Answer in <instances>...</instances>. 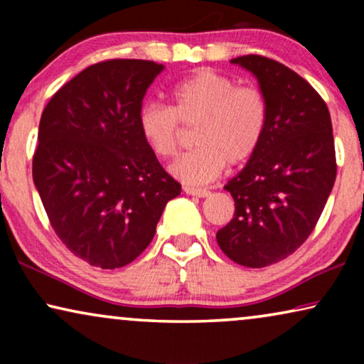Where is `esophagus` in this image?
<instances>
[{
    "label": "esophagus",
    "mask_w": 364,
    "mask_h": 364,
    "mask_svg": "<svg viewBox=\"0 0 364 364\" xmlns=\"http://www.w3.org/2000/svg\"><path fill=\"white\" fill-rule=\"evenodd\" d=\"M183 192L187 193V196H193V197H208L210 196V192L207 191V188H197V187H183Z\"/></svg>",
    "instance_id": "1"
}]
</instances>
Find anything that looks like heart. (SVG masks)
<instances>
[{
  "label": "heart",
  "mask_w": 364,
  "mask_h": 364,
  "mask_svg": "<svg viewBox=\"0 0 364 364\" xmlns=\"http://www.w3.org/2000/svg\"><path fill=\"white\" fill-rule=\"evenodd\" d=\"M173 106L144 104L137 124L149 149L172 157L178 149V121L196 126V151L178 157L171 173L202 186L220 176L227 162H247L258 151L267 131L268 107L257 87L237 86L225 74L202 68L172 87Z\"/></svg>",
  "instance_id": "heart-1"
}]
</instances>
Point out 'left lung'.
Segmentation results:
<instances>
[{
    "label": "left lung",
    "mask_w": 364,
    "mask_h": 364,
    "mask_svg": "<svg viewBox=\"0 0 364 364\" xmlns=\"http://www.w3.org/2000/svg\"><path fill=\"white\" fill-rule=\"evenodd\" d=\"M230 63L257 79L268 122L258 151L225 186L235 213L217 243L238 265L262 268L291 255L315 228L336 178L333 127L320 94L290 68L255 54Z\"/></svg>",
    "instance_id": "8db88e82"
}]
</instances>
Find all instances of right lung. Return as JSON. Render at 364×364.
Segmentation results:
<instances>
[{
  "label": "right lung",
  "mask_w": 364,
  "mask_h": 364,
  "mask_svg": "<svg viewBox=\"0 0 364 364\" xmlns=\"http://www.w3.org/2000/svg\"><path fill=\"white\" fill-rule=\"evenodd\" d=\"M162 71L144 59L92 64L54 94L39 121L34 186L56 235L92 267L136 260L181 193L137 124Z\"/></svg>",
  "instance_id": "right-lung-1"
}]
</instances>
